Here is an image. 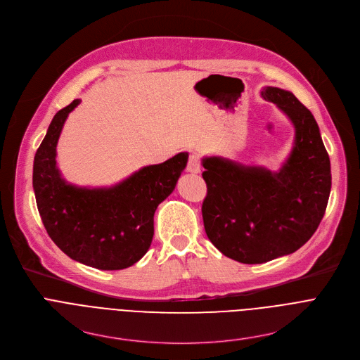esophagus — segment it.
I'll return each instance as SVG.
<instances>
[{
  "mask_svg": "<svg viewBox=\"0 0 360 360\" xmlns=\"http://www.w3.org/2000/svg\"><path fill=\"white\" fill-rule=\"evenodd\" d=\"M186 171L191 172V174H199L200 172V158L198 155H195V153L189 155Z\"/></svg>",
  "mask_w": 360,
  "mask_h": 360,
  "instance_id": "1",
  "label": "esophagus"
}]
</instances>
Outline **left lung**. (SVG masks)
Listing matches in <instances>:
<instances>
[{"label": "left lung", "instance_id": "8db88e82", "mask_svg": "<svg viewBox=\"0 0 360 360\" xmlns=\"http://www.w3.org/2000/svg\"><path fill=\"white\" fill-rule=\"evenodd\" d=\"M295 127V143L279 172L235 161L203 158L208 193L202 203L210 240L240 264H264L293 253L318 229L332 186L330 161L319 127L289 91L265 86Z\"/></svg>", "mask_w": 360, "mask_h": 360}]
</instances>
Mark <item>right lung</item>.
Segmentation results:
<instances>
[{
    "label": "right lung",
    "instance_id": "right-lung-1",
    "mask_svg": "<svg viewBox=\"0 0 360 360\" xmlns=\"http://www.w3.org/2000/svg\"><path fill=\"white\" fill-rule=\"evenodd\" d=\"M74 99L56 114L35 152L32 186L42 224L54 243L71 259L102 271L136 264L150 246L153 214L175 189L188 152L143 167L110 188L68 184L57 167V143Z\"/></svg>",
    "mask_w": 360,
    "mask_h": 360
}]
</instances>
